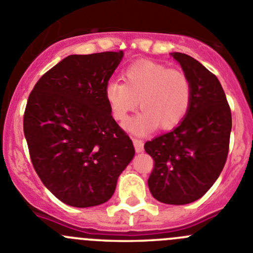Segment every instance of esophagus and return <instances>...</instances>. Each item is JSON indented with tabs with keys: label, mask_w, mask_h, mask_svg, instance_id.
I'll list each match as a JSON object with an SVG mask.
<instances>
[{
	"label": "esophagus",
	"mask_w": 253,
	"mask_h": 253,
	"mask_svg": "<svg viewBox=\"0 0 253 253\" xmlns=\"http://www.w3.org/2000/svg\"><path fill=\"white\" fill-rule=\"evenodd\" d=\"M133 144H134V148L138 153L144 151V143H143L142 139H138V138H133Z\"/></svg>",
	"instance_id": "34e87169"
}]
</instances>
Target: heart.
Returning <instances> with one entry per match:
<instances>
[{"instance_id":"heart-1","label":"heart","mask_w":253,"mask_h":253,"mask_svg":"<svg viewBox=\"0 0 253 253\" xmlns=\"http://www.w3.org/2000/svg\"><path fill=\"white\" fill-rule=\"evenodd\" d=\"M104 95L113 118L122 124L139 104L143 111L129 123L128 129L144 134L157 125L162 130L180 125L191 106L193 86L180 69L139 60L123 72V82H107Z\"/></svg>"}]
</instances>
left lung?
<instances>
[{"mask_svg": "<svg viewBox=\"0 0 253 253\" xmlns=\"http://www.w3.org/2000/svg\"><path fill=\"white\" fill-rule=\"evenodd\" d=\"M193 86L191 106L178 126L148 140L154 166L149 191L165 204L184 205L202 198L225 165L232 130L231 107L215 75L184 53H172Z\"/></svg>", "mask_w": 253, "mask_h": 253, "instance_id": "obj_1", "label": "left lung"}]
</instances>
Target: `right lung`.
<instances>
[{
  "label": "right lung",
  "instance_id": "1",
  "mask_svg": "<svg viewBox=\"0 0 253 253\" xmlns=\"http://www.w3.org/2000/svg\"><path fill=\"white\" fill-rule=\"evenodd\" d=\"M123 55H68L29 95L24 134L31 163L46 189L71 207L107 202L135 153L104 95Z\"/></svg>",
  "mask_w": 253,
  "mask_h": 253
}]
</instances>
